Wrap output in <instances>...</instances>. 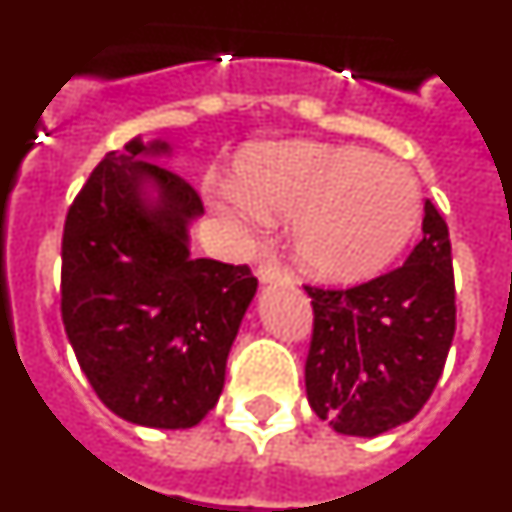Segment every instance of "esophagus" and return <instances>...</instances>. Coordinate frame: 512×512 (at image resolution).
<instances>
[{"instance_id": "34e87169", "label": "esophagus", "mask_w": 512, "mask_h": 512, "mask_svg": "<svg viewBox=\"0 0 512 512\" xmlns=\"http://www.w3.org/2000/svg\"><path fill=\"white\" fill-rule=\"evenodd\" d=\"M256 277H259L261 284H289L292 282V274L277 264H261L259 269H256Z\"/></svg>"}]
</instances>
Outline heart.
Listing matches in <instances>:
<instances>
[{
    "instance_id": "1",
    "label": "heart",
    "mask_w": 512,
    "mask_h": 512,
    "mask_svg": "<svg viewBox=\"0 0 512 512\" xmlns=\"http://www.w3.org/2000/svg\"><path fill=\"white\" fill-rule=\"evenodd\" d=\"M210 202L246 230L295 217L297 264L333 284L364 282L392 264L420 217V187L408 166L315 140L248 146L235 158V179L210 184Z\"/></svg>"
}]
</instances>
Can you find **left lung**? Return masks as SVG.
Masks as SVG:
<instances>
[{
  "label": "left lung",
  "instance_id": "1",
  "mask_svg": "<svg viewBox=\"0 0 512 512\" xmlns=\"http://www.w3.org/2000/svg\"><path fill=\"white\" fill-rule=\"evenodd\" d=\"M423 241L400 269L351 289L305 287L315 328L307 402L341 436L374 438L423 410L456 330L449 228L425 200Z\"/></svg>",
  "mask_w": 512,
  "mask_h": 512
}]
</instances>
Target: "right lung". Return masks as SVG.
I'll list each match as a JSON object with an SVG mask.
<instances>
[{"label":"right lung","instance_id":"right-lung-1","mask_svg":"<svg viewBox=\"0 0 512 512\" xmlns=\"http://www.w3.org/2000/svg\"><path fill=\"white\" fill-rule=\"evenodd\" d=\"M166 140L135 135L110 151L63 228L61 315L99 400L133 425L182 431L205 420L256 277L192 256L202 202L161 166Z\"/></svg>","mask_w":512,"mask_h":512}]
</instances>
